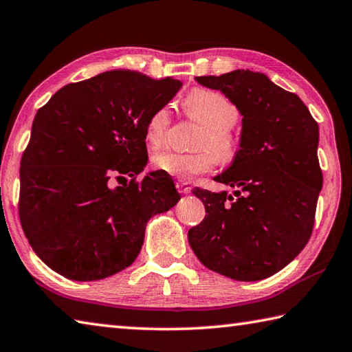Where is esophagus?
I'll use <instances>...</instances> for the list:
<instances>
[{"label": "esophagus", "mask_w": 352, "mask_h": 352, "mask_svg": "<svg viewBox=\"0 0 352 352\" xmlns=\"http://www.w3.org/2000/svg\"><path fill=\"white\" fill-rule=\"evenodd\" d=\"M175 186H177L178 192H180V194H190V189H192L188 182H183V180H178L175 183Z\"/></svg>", "instance_id": "obj_1"}]
</instances>
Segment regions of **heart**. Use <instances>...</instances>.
<instances>
[{"mask_svg": "<svg viewBox=\"0 0 352 352\" xmlns=\"http://www.w3.org/2000/svg\"><path fill=\"white\" fill-rule=\"evenodd\" d=\"M188 118L201 124L194 146L195 152L163 151L152 157V168L180 180H189L198 174L212 170L217 158L223 163L232 162L239 152V138L234 132L240 111L231 100L209 89H194L183 100ZM170 112L166 106L149 115L144 138L151 148L162 146L168 135Z\"/></svg>", "mask_w": 352, "mask_h": 352, "instance_id": "1", "label": "heart"}]
</instances>
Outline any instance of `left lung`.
Segmentation results:
<instances>
[{
	"label": "left lung",
	"instance_id": "left-lung-1",
	"mask_svg": "<svg viewBox=\"0 0 352 352\" xmlns=\"http://www.w3.org/2000/svg\"><path fill=\"white\" fill-rule=\"evenodd\" d=\"M243 115L240 149L214 180L235 189L195 188L206 209L188 240L201 263L240 282L271 277L291 263L314 228L323 175L318 124L296 94L251 70L197 76Z\"/></svg>",
	"mask_w": 352,
	"mask_h": 352
}]
</instances>
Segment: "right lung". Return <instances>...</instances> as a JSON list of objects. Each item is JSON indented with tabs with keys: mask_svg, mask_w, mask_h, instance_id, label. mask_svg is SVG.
Masks as SVG:
<instances>
[{
	"mask_svg": "<svg viewBox=\"0 0 352 352\" xmlns=\"http://www.w3.org/2000/svg\"><path fill=\"white\" fill-rule=\"evenodd\" d=\"M182 81L111 70L61 87L38 109L20 168L18 212L32 249L66 278L91 282L133 263L146 223L180 200L170 175L148 163L149 115ZM131 177L115 190L114 177Z\"/></svg>",
	"mask_w": 352,
	"mask_h": 352,
	"instance_id": "1",
	"label": "right lung"
}]
</instances>
